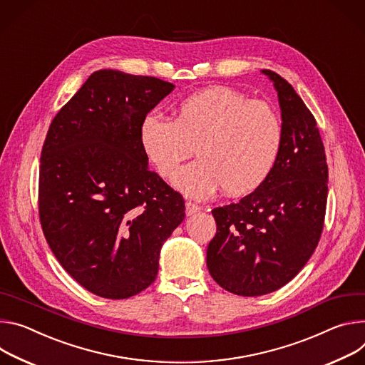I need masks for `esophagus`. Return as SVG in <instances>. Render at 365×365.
I'll return each instance as SVG.
<instances>
[{
    "label": "esophagus",
    "mask_w": 365,
    "mask_h": 365,
    "mask_svg": "<svg viewBox=\"0 0 365 365\" xmlns=\"http://www.w3.org/2000/svg\"><path fill=\"white\" fill-rule=\"evenodd\" d=\"M200 210H201V207L198 205L191 203V201H187V203H185V215L187 216H192V215H195Z\"/></svg>",
    "instance_id": "esophagus-1"
}]
</instances>
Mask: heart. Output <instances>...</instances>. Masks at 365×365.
Returning a JSON list of instances; mask_svg holds the SVG:
<instances>
[{"label":"heart","instance_id":"b5f03b06","mask_svg":"<svg viewBox=\"0 0 365 365\" xmlns=\"http://www.w3.org/2000/svg\"><path fill=\"white\" fill-rule=\"evenodd\" d=\"M281 142L277 110L225 86L184 97L173 120L149 113L139 126L142 152L164 180L196 148L200 159L174 180L178 191L194 198H209L220 188L233 197L254 192L271 175Z\"/></svg>","mask_w":365,"mask_h":365}]
</instances>
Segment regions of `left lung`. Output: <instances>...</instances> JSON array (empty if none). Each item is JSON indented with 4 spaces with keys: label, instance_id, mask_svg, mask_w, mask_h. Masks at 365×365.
<instances>
[{
    "label": "left lung",
    "instance_id": "8db88e82",
    "mask_svg": "<svg viewBox=\"0 0 365 365\" xmlns=\"http://www.w3.org/2000/svg\"><path fill=\"white\" fill-rule=\"evenodd\" d=\"M278 93L282 142L268 180L212 210L207 268L225 290L254 297L292 281L314 252L325 223L328 164L316 120L287 81L264 69Z\"/></svg>",
    "mask_w": 365,
    "mask_h": 365
}]
</instances>
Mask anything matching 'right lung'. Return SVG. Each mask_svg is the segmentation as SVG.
<instances>
[{"label": "right lung", "instance_id": "right-lung-1", "mask_svg": "<svg viewBox=\"0 0 365 365\" xmlns=\"http://www.w3.org/2000/svg\"><path fill=\"white\" fill-rule=\"evenodd\" d=\"M174 86L101 69L49 126L38 171V217L63 269L84 289L120 300L148 289L159 252L184 220L182 195L150 171L142 118Z\"/></svg>", "mask_w": 365, "mask_h": 365}]
</instances>
